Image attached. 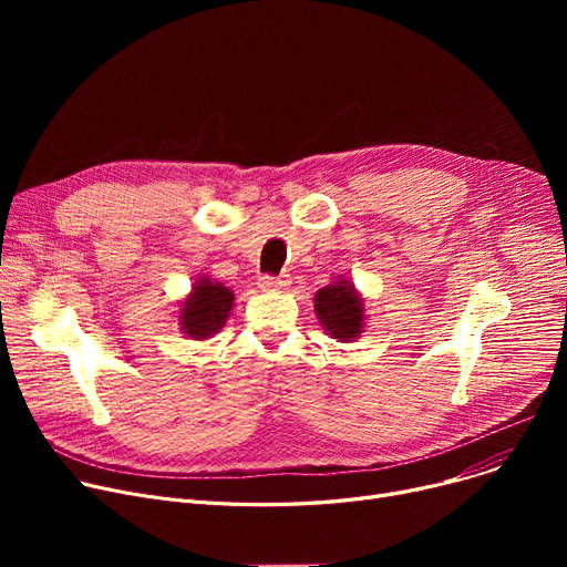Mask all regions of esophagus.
I'll return each instance as SVG.
<instances>
[{"mask_svg": "<svg viewBox=\"0 0 567 567\" xmlns=\"http://www.w3.org/2000/svg\"><path fill=\"white\" fill-rule=\"evenodd\" d=\"M289 276H278V278H271V276H261L259 278V289L264 291H282L289 287Z\"/></svg>", "mask_w": 567, "mask_h": 567, "instance_id": "34e87169", "label": "esophagus"}]
</instances>
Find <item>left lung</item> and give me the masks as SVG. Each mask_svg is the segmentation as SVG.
<instances>
[{
  "mask_svg": "<svg viewBox=\"0 0 567 567\" xmlns=\"http://www.w3.org/2000/svg\"><path fill=\"white\" fill-rule=\"evenodd\" d=\"M315 315L326 336L338 342H355L365 329V299L349 278L336 276L331 285L315 293Z\"/></svg>",
  "mask_w": 567,
  "mask_h": 567,
  "instance_id": "1",
  "label": "left lung"
}]
</instances>
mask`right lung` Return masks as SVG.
<instances>
[{
	"label": "right lung",
	"mask_w": 567,
	"mask_h": 567,
	"mask_svg": "<svg viewBox=\"0 0 567 567\" xmlns=\"http://www.w3.org/2000/svg\"><path fill=\"white\" fill-rule=\"evenodd\" d=\"M234 308V291L212 276H199L178 308V329L190 340H208L223 331Z\"/></svg>",
	"instance_id": "obj_1"
}]
</instances>
